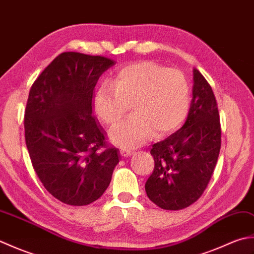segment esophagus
<instances>
[{
  "instance_id": "esophagus-1",
  "label": "esophagus",
  "mask_w": 254,
  "mask_h": 254,
  "mask_svg": "<svg viewBox=\"0 0 254 254\" xmlns=\"http://www.w3.org/2000/svg\"><path fill=\"white\" fill-rule=\"evenodd\" d=\"M120 154L121 156H123V157H127V156H130L132 154V150L128 149V148H124V147H121L120 149Z\"/></svg>"
}]
</instances>
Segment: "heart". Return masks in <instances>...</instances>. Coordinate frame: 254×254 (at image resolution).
Here are the masks:
<instances>
[{"label": "heart", "instance_id": "1", "mask_svg": "<svg viewBox=\"0 0 254 254\" xmlns=\"http://www.w3.org/2000/svg\"><path fill=\"white\" fill-rule=\"evenodd\" d=\"M131 105L132 115L115 124L110 141L120 147H135L147 138L176 131L188 115L190 86L177 68L153 61L122 66L110 83H102L94 96V111L106 124H113Z\"/></svg>", "mask_w": 254, "mask_h": 254}]
</instances>
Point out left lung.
Masks as SVG:
<instances>
[{"instance_id":"obj_1","label":"left lung","mask_w":254,"mask_h":254,"mask_svg":"<svg viewBox=\"0 0 254 254\" xmlns=\"http://www.w3.org/2000/svg\"><path fill=\"white\" fill-rule=\"evenodd\" d=\"M193 97L180 130L153 145L155 167L145 183L150 201L163 209L190 206L207 188L220 150L219 113L207 80L193 69Z\"/></svg>"}]
</instances>
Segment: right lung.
Here are the masks:
<instances>
[{
  "mask_svg": "<svg viewBox=\"0 0 254 254\" xmlns=\"http://www.w3.org/2000/svg\"><path fill=\"white\" fill-rule=\"evenodd\" d=\"M112 65L105 57L63 52L29 91L24 127L32 167L46 190L68 205L98 199L119 163L91 108L95 86Z\"/></svg>",
  "mask_w": 254,
  "mask_h": 254,
  "instance_id": "add662e5",
  "label": "right lung"
}]
</instances>
